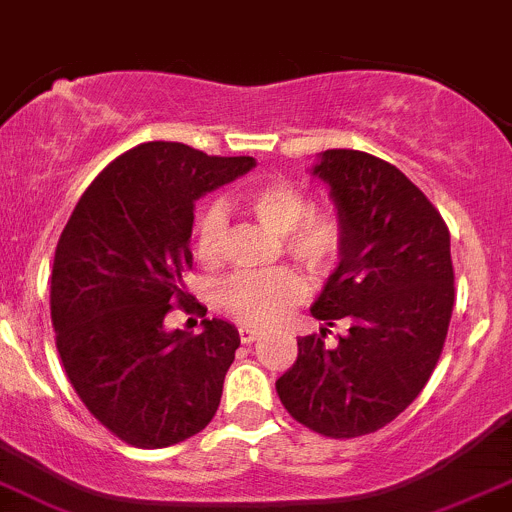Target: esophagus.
<instances>
[{"instance_id":"obj_1","label":"esophagus","mask_w":512,"mask_h":512,"mask_svg":"<svg viewBox=\"0 0 512 512\" xmlns=\"http://www.w3.org/2000/svg\"><path fill=\"white\" fill-rule=\"evenodd\" d=\"M238 337H241L243 344H253L259 339V329H253V326H241L238 329Z\"/></svg>"}]
</instances>
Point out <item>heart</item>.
<instances>
[{"label":"heart","mask_w":512,"mask_h":512,"mask_svg":"<svg viewBox=\"0 0 512 512\" xmlns=\"http://www.w3.org/2000/svg\"><path fill=\"white\" fill-rule=\"evenodd\" d=\"M248 211L266 228L286 236V251L309 271H326L337 261L344 228L332 208L309 211V201L286 180H266L243 193ZM228 213L223 203H211L198 221L196 248L203 261H216L223 253ZM304 299V281L289 269L271 274H238L218 291L223 309L238 321L253 326L276 324Z\"/></svg>","instance_id":"b5f03b06"}]
</instances>
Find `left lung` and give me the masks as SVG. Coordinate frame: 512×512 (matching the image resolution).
I'll return each mask as SVG.
<instances>
[{
    "instance_id": "left-lung-1",
    "label": "left lung",
    "mask_w": 512,
    "mask_h": 512,
    "mask_svg": "<svg viewBox=\"0 0 512 512\" xmlns=\"http://www.w3.org/2000/svg\"><path fill=\"white\" fill-rule=\"evenodd\" d=\"M311 175L329 188L344 238L339 264L311 304L337 347L299 337L294 367L276 379L281 405L326 437L389 425L430 379L455 301L450 231L425 193L392 163L362 150H324Z\"/></svg>"
}]
</instances>
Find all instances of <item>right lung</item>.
I'll return each mask as SVG.
<instances>
[{
  "label": "right lung",
  "mask_w": 512,
  "mask_h": 512,
  "mask_svg": "<svg viewBox=\"0 0 512 512\" xmlns=\"http://www.w3.org/2000/svg\"><path fill=\"white\" fill-rule=\"evenodd\" d=\"M253 165L143 143L92 180L62 231L50 291L57 352L82 405L128 445H178L221 405L238 329L203 319L191 334L168 329L165 314L188 301L196 201Z\"/></svg>",
  "instance_id": "obj_1"
}]
</instances>
